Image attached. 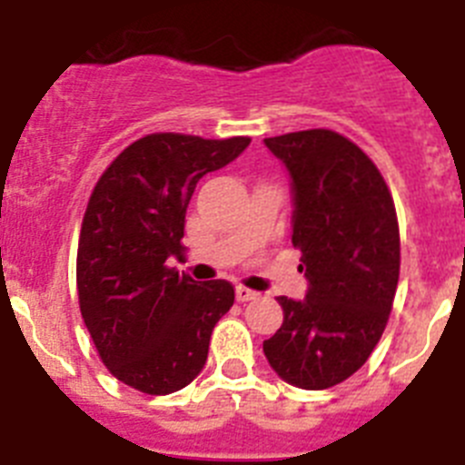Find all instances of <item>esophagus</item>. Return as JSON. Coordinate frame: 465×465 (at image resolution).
Returning a JSON list of instances; mask_svg holds the SVG:
<instances>
[{
  "instance_id": "esophagus-1",
  "label": "esophagus",
  "mask_w": 465,
  "mask_h": 465,
  "mask_svg": "<svg viewBox=\"0 0 465 465\" xmlns=\"http://www.w3.org/2000/svg\"><path fill=\"white\" fill-rule=\"evenodd\" d=\"M235 293H237V300H240V302H249V300H256L258 298L256 291L246 289V286H237Z\"/></svg>"
}]
</instances>
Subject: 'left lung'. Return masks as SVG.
<instances>
[{"label":"left lung","mask_w":465,"mask_h":465,"mask_svg":"<svg viewBox=\"0 0 465 465\" xmlns=\"http://www.w3.org/2000/svg\"><path fill=\"white\" fill-rule=\"evenodd\" d=\"M293 179V242L305 300L279 295L283 323L262 342L272 371L300 389L354 375L380 342L401 274L396 204L377 165L332 130L268 137Z\"/></svg>","instance_id":"8db88e82"}]
</instances>
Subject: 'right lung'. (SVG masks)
Returning <instances> with one entry per match:
<instances>
[{
  "label": "right lung",
  "instance_id": "1",
  "mask_svg": "<svg viewBox=\"0 0 465 465\" xmlns=\"http://www.w3.org/2000/svg\"><path fill=\"white\" fill-rule=\"evenodd\" d=\"M252 143L155 133L114 158L85 207L76 289L102 363L123 384L167 396L204 368L212 331L235 302L225 279L195 282L170 268L193 191Z\"/></svg>",
  "mask_w": 465,
  "mask_h": 465
}]
</instances>
